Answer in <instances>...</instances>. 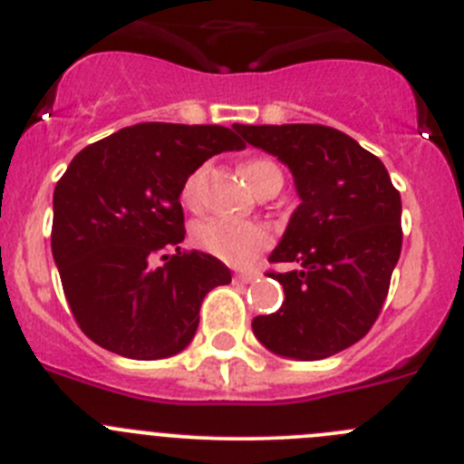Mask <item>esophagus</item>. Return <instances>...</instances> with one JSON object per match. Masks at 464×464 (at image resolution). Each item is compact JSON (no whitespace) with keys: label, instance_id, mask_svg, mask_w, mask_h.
<instances>
[{"label":"esophagus","instance_id":"obj_1","mask_svg":"<svg viewBox=\"0 0 464 464\" xmlns=\"http://www.w3.org/2000/svg\"><path fill=\"white\" fill-rule=\"evenodd\" d=\"M258 279V272H237L236 281H242V284H252V281Z\"/></svg>","mask_w":464,"mask_h":464}]
</instances>
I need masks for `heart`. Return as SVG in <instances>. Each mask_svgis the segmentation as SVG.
I'll return each instance as SVG.
<instances>
[{
  "label": "heart",
  "mask_w": 464,
  "mask_h": 464,
  "mask_svg": "<svg viewBox=\"0 0 464 464\" xmlns=\"http://www.w3.org/2000/svg\"><path fill=\"white\" fill-rule=\"evenodd\" d=\"M242 176L246 183L252 185L254 192L270 183H281V171L270 160H249L242 164ZM203 169L197 171L185 180L183 185V201L188 206H197L198 189H201ZM194 242L201 246L203 252L212 254L215 258L231 266H246L249 261L270 245V231L258 222H237L228 218H208L198 222L192 231Z\"/></svg>",
  "instance_id": "b5f03b06"
}]
</instances>
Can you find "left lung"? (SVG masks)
I'll return each mask as SVG.
<instances>
[{"label":"left lung","instance_id":"left-lung-1","mask_svg":"<svg viewBox=\"0 0 464 464\" xmlns=\"http://www.w3.org/2000/svg\"><path fill=\"white\" fill-rule=\"evenodd\" d=\"M246 144L291 169L300 206L272 263L285 300L252 320L254 336L285 359L315 362L350 348L373 327L401 256V194L384 164L327 125H233Z\"/></svg>","mask_w":464,"mask_h":464}]
</instances>
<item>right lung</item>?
<instances>
[{"label": "right lung", "mask_w": 464, "mask_h": 464, "mask_svg": "<svg viewBox=\"0 0 464 464\" xmlns=\"http://www.w3.org/2000/svg\"><path fill=\"white\" fill-rule=\"evenodd\" d=\"M242 149L222 125L137 123L72 158L54 188L52 256L93 343L144 362L192 343L203 297L231 284V270L210 254H180V194L206 160Z\"/></svg>", "instance_id": "1"}]
</instances>
